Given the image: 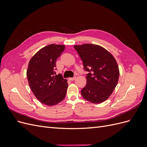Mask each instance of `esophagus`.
Returning a JSON list of instances; mask_svg holds the SVG:
<instances>
[{
	"instance_id": "esophagus-1",
	"label": "esophagus",
	"mask_w": 147,
	"mask_h": 147,
	"mask_svg": "<svg viewBox=\"0 0 147 147\" xmlns=\"http://www.w3.org/2000/svg\"><path fill=\"white\" fill-rule=\"evenodd\" d=\"M75 79H76V77H72V78H69V80L70 81H74V80H75Z\"/></svg>"
}]
</instances>
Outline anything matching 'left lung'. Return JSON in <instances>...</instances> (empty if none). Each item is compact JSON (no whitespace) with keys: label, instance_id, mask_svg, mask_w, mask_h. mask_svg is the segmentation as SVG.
Returning a JSON list of instances; mask_svg holds the SVG:
<instances>
[{"label":"left lung","instance_id":"left-lung-1","mask_svg":"<svg viewBox=\"0 0 147 147\" xmlns=\"http://www.w3.org/2000/svg\"><path fill=\"white\" fill-rule=\"evenodd\" d=\"M83 61L86 84L81 90L84 99L100 104L107 99L117 86L119 70L113 56L101 46L86 43L75 45Z\"/></svg>","mask_w":147,"mask_h":147}]
</instances>
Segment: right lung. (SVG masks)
Instances as JSON below:
<instances>
[{
    "label": "right lung",
    "mask_w": 147,
    "mask_h": 147,
    "mask_svg": "<svg viewBox=\"0 0 147 147\" xmlns=\"http://www.w3.org/2000/svg\"><path fill=\"white\" fill-rule=\"evenodd\" d=\"M65 45L51 44L41 48L29 61L27 70L29 85L42 104L53 106L63 100L68 83L61 74L56 75V61Z\"/></svg>",
    "instance_id": "add662e5"
}]
</instances>
